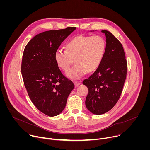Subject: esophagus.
I'll return each mask as SVG.
<instances>
[{"label": "esophagus", "instance_id": "obj_1", "mask_svg": "<svg viewBox=\"0 0 150 150\" xmlns=\"http://www.w3.org/2000/svg\"><path fill=\"white\" fill-rule=\"evenodd\" d=\"M74 84H75V87H77L78 86H79V85H80L81 82H80V81H74Z\"/></svg>", "mask_w": 150, "mask_h": 150}]
</instances>
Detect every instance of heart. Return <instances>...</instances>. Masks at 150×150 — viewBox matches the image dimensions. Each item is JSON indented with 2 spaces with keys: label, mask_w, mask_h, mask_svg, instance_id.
<instances>
[{
  "label": "heart",
  "mask_w": 150,
  "mask_h": 150,
  "mask_svg": "<svg viewBox=\"0 0 150 150\" xmlns=\"http://www.w3.org/2000/svg\"><path fill=\"white\" fill-rule=\"evenodd\" d=\"M105 49V40L99 35H78L67 45V50L59 49L54 54L58 66L67 71L74 61L75 65L67 75L72 79H79L85 74L94 71L100 65Z\"/></svg>",
  "instance_id": "heart-1"
}]
</instances>
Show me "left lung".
Returning a JSON list of instances; mask_svg holds the SVG:
<instances>
[{
    "label": "left lung",
    "instance_id": "8db88e82",
    "mask_svg": "<svg viewBox=\"0 0 150 150\" xmlns=\"http://www.w3.org/2000/svg\"><path fill=\"white\" fill-rule=\"evenodd\" d=\"M105 35L106 47L100 65L82 83L88 88L85 105L95 115L111 110L118 101L126 78L127 64L120 42L109 31Z\"/></svg>",
    "mask_w": 150,
    "mask_h": 150
}]
</instances>
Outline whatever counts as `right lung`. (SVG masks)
I'll list each match as a JSON object with an SVG mask.
<instances>
[{"label": "right lung", "instance_id": "add662e5", "mask_svg": "<svg viewBox=\"0 0 150 150\" xmlns=\"http://www.w3.org/2000/svg\"><path fill=\"white\" fill-rule=\"evenodd\" d=\"M75 29L69 27L41 33L28 42L24 50L21 73L24 85L37 109L49 116H57L64 110L75 87L62 74L54 54Z\"/></svg>", "mask_w": 150, "mask_h": 150}]
</instances>
